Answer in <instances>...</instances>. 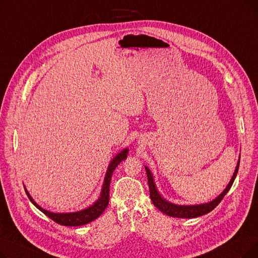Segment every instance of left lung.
Instances as JSON below:
<instances>
[{"instance_id":"left-lung-1","label":"left lung","mask_w":258,"mask_h":258,"mask_svg":"<svg viewBox=\"0 0 258 258\" xmlns=\"http://www.w3.org/2000/svg\"><path fill=\"white\" fill-rule=\"evenodd\" d=\"M239 161H240V155H239V158H238V161H237V165L235 167V170H234L232 178H231V180H230V182L228 183V185L226 186V188L224 189V191L220 196L216 197L214 200H212L208 203H204V204H197V205H178V204H173V203L164 199L163 197L161 196V194L158 190L152 171L150 170V168H148L147 166H145V170H146V173H147L148 187H150V197H151V200L153 201V204L161 212H163V213H165L169 216H172V218L192 219V218H198V216H201V215L207 214L208 212L212 211L216 206L220 204V202L227 195V192L229 191V189L231 188V186H232V184H233V182L236 178L237 171H238Z\"/></svg>"}]
</instances>
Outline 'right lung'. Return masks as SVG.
I'll use <instances>...</instances> for the list:
<instances>
[{
    "label": "right lung",
    "mask_w": 258,
    "mask_h": 258,
    "mask_svg": "<svg viewBox=\"0 0 258 258\" xmlns=\"http://www.w3.org/2000/svg\"><path fill=\"white\" fill-rule=\"evenodd\" d=\"M127 154H128V148H123L120 153H118L110 162L108 164V167L106 169L105 172V177H104V181L102 184V188H101V192L100 196L98 198V200L92 204L91 206L81 209L79 211H75V212H63V213H58V212H51L49 210H46L44 208L40 207L37 203L32 199V197L30 196V194L27 190L25 187V191L28 196L29 200L31 201L32 204L38 209L42 211L43 213H45L48 218H50L51 220H53L55 223L62 225V226H69V227H76V226H83L86 225L88 223L93 222L94 220H96L97 218L102 214V212L104 211V209L106 208L107 204H108V199H110V184H111V179L113 172L115 170V168L119 165L120 162L123 161L124 159L127 158Z\"/></svg>",
    "instance_id": "right-lung-1"
}]
</instances>
